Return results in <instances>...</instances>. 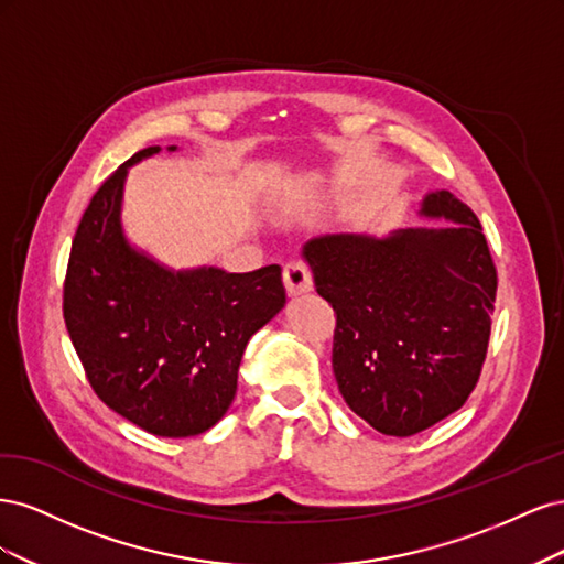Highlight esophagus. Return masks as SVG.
Masks as SVG:
<instances>
[{"mask_svg":"<svg viewBox=\"0 0 564 564\" xmlns=\"http://www.w3.org/2000/svg\"><path fill=\"white\" fill-rule=\"evenodd\" d=\"M284 286L289 296H303L313 289V278L311 270L303 261H289L284 265Z\"/></svg>","mask_w":564,"mask_h":564,"instance_id":"esophagus-1","label":"esophagus"}]
</instances>
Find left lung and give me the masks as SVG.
I'll use <instances>...</instances> for the list:
<instances>
[{"label": "left lung", "mask_w": 564, "mask_h": 564, "mask_svg": "<svg viewBox=\"0 0 564 564\" xmlns=\"http://www.w3.org/2000/svg\"><path fill=\"white\" fill-rule=\"evenodd\" d=\"M445 226L319 235L303 245L336 313L332 367L352 412L409 437L464 406L480 379L497 299L482 226L447 191L421 199Z\"/></svg>", "instance_id": "8db88e82"}]
</instances>
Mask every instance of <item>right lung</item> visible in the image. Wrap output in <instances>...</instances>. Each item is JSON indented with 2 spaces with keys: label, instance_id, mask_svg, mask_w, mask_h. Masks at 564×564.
<instances>
[{
  "label": "right lung",
  "instance_id": "obj_1",
  "mask_svg": "<svg viewBox=\"0 0 564 564\" xmlns=\"http://www.w3.org/2000/svg\"><path fill=\"white\" fill-rule=\"evenodd\" d=\"M158 152H135L91 197L67 261L63 317L112 412L152 435L191 437L228 412L249 338L284 308L286 292L280 265L174 270L129 242V169Z\"/></svg>",
  "mask_w": 564,
  "mask_h": 564
}]
</instances>
